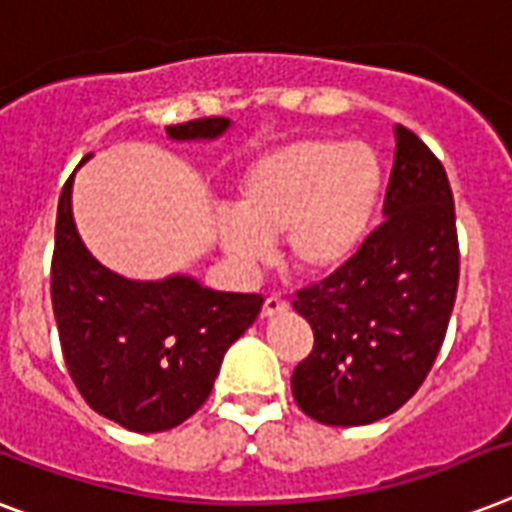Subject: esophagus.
I'll return each mask as SVG.
<instances>
[{"label":"esophagus","mask_w":512,"mask_h":512,"mask_svg":"<svg viewBox=\"0 0 512 512\" xmlns=\"http://www.w3.org/2000/svg\"><path fill=\"white\" fill-rule=\"evenodd\" d=\"M289 310V305H286V299H281L278 294H270V297H265L263 302V318H273V315H281Z\"/></svg>","instance_id":"esophagus-1"}]
</instances>
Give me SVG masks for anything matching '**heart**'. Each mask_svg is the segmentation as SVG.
<instances>
[{"mask_svg":"<svg viewBox=\"0 0 512 512\" xmlns=\"http://www.w3.org/2000/svg\"><path fill=\"white\" fill-rule=\"evenodd\" d=\"M384 170L368 144L297 139L249 162L236 181V215H220L215 234L239 268L268 257L281 236L286 265L321 278L363 249L381 207Z\"/></svg>","mask_w":512,"mask_h":512,"instance_id":"1","label":"heart"}]
</instances>
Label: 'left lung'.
Returning <instances> with one entry per match:
<instances>
[{
  "instance_id": "8db88e82",
  "label": "left lung",
  "mask_w": 512,
  "mask_h": 512,
  "mask_svg": "<svg viewBox=\"0 0 512 512\" xmlns=\"http://www.w3.org/2000/svg\"><path fill=\"white\" fill-rule=\"evenodd\" d=\"M394 141L384 223L342 270L292 302L315 336L292 394L326 426H365L400 410L429 376L458 294L447 173L413 131L394 126Z\"/></svg>"
}]
</instances>
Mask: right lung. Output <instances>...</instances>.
Masks as SVG:
<instances>
[{
  "instance_id": "right-lung-1",
  "label": "right lung",
  "mask_w": 512,
  "mask_h": 512,
  "mask_svg": "<svg viewBox=\"0 0 512 512\" xmlns=\"http://www.w3.org/2000/svg\"><path fill=\"white\" fill-rule=\"evenodd\" d=\"M228 128V118H202L165 134L215 141ZM73 178L57 205L52 257L65 365L86 405L107 421L136 434L168 431L205 405L223 355L255 323L263 297L215 292L186 273L136 281L102 265L73 220Z\"/></svg>"
}]
</instances>
